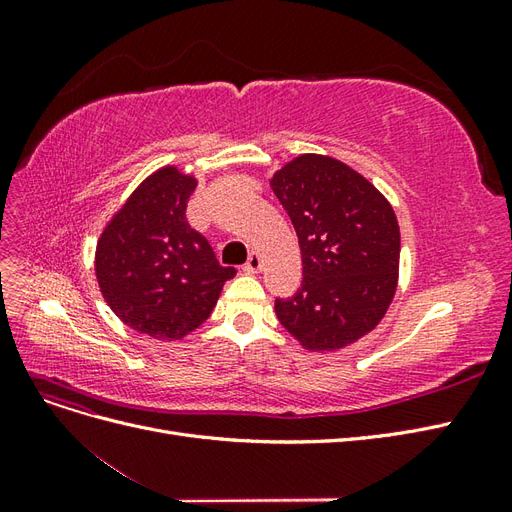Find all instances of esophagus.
<instances>
[{
  "label": "esophagus",
  "instance_id": "esophagus-1",
  "mask_svg": "<svg viewBox=\"0 0 512 512\" xmlns=\"http://www.w3.org/2000/svg\"><path fill=\"white\" fill-rule=\"evenodd\" d=\"M260 269H262V256L258 252H252L250 258H247V262H245L243 271L245 273H258Z\"/></svg>",
  "mask_w": 512,
  "mask_h": 512
}]
</instances>
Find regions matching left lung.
<instances>
[{
	"label": "left lung",
	"instance_id": "1",
	"mask_svg": "<svg viewBox=\"0 0 512 512\" xmlns=\"http://www.w3.org/2000/svg\"><path fill=\"white\" fill-rule=\"evenodd\" d=\"M271 188L297 230L303 280L275 299L282 327L309 350H337L369 333L389 309L399 269L395 211L344 162L305 153Z\"/></svg>",
	"mask_w": 512,
	"mask_h": 512
}]
</instances>
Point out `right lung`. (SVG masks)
<instances>
[{
	"instance_id": "right-lung-1",
	"label": "right lung",
	"mask_w": 512,
	"mask_h": 512,
	"mask_svg": "<svg viewBox=\"0 0 512 512\" xmlns=\"http://www.w3.org/2000/svg\"><path fill=\"white\" fill-rule=\"evenodd\" d=\"M196 179L166 166L138 185L102 232L96 277L108 307L134 331L181 339L218 303L222 267L209 241L185 220Z\"/></svg>"
}]
</instances>
